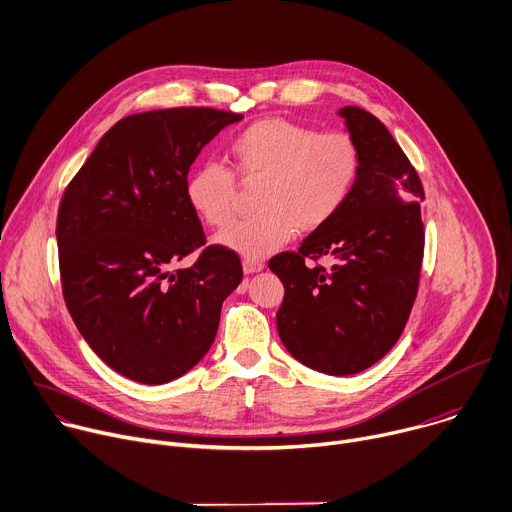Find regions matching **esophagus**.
<instances>
[{
  "mask_svg": "<svg viewBox=\"0 0 512 512\" xmlns=\"http://www.w3.org/2000/svg\"><path fill=\"white\" fill-rule=\"evenodd\" d=\"M242 266H244L246 274H256V272H260L264 268V262L262 260H244Z\"/></svg>",
  "mask_w": 512,
  "mask_h": 512,
  "instance_id": "obj_1",
  "label": "esophagus"
}]
</instances>
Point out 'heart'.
Masks as SVG:
<instances>
[{
  "label": "heart",
  "instance_id": "b5f03b06",
  "mask_svg": "<svg viewBox=\"0 0 512 512\" xmlns=\"http://www.w3.org/2000/svg\"><path fill=\"white\" fill-rule=\"evenodd\" d=\"M234 171L244 183L262 181L256 212L234 222L216 242L246 260H262L294 238L298 226L317 230L331 222L351 197L361 151L345 131H325L288 121L262 119L230 143ZM189 208L212 228H224L236 206L234 173L216 161L197 165L185 181Z\"/></svg>",
  "mask_w": 512,
  "mask_h": 512
}]
</instances>
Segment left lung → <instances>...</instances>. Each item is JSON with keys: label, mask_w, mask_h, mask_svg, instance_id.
Segmentation results:
<instances>
[{"label": "left lung", "mask_w": 512, "mask_h": 512, "mask_svg": "<svg viewBox=\"0 0 512 512\" xmlns=\"http://www.w3.org/2000/svg\"><path fill=\"white\" fill-rule=\"evenodd\" d=\"M339 117L361 151L357 185L331 222L268 266L284 284L276 327L288 353L315 371L353 375L397 343L410 317L424 256V187L377 117L359 107ZM325 255L329 271L305 266Z\"/></svg>", "instance_id": "obj_1"}]
</instances>
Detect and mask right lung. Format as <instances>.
Here are the masks:
<instances>
[{
	"mask_svg": "<svg viewBox=\"0 0 512 512\" xmlns=\"http://www.w3.org/2000/svg\"><path fill=\"white\" fill-rule=\"evenodd\" d=\"M242 119L206 107L125 117L64 191L56 240L68 313L90 349L133 381L161 385L195 367L242 282L236 252L203 248L185 199L199 151ZM197 247L196 264L175 271Z\"/></svg>",
	"mask_w": 512,
	"mask_h": 512,
	"instance_id": "1",
	"label": "right lung"
}]
</instances>
